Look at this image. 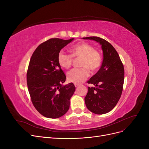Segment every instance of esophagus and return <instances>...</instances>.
I'll use <instances>...</instances> for the list:
<instances>
[{"instance_id": "34e87169", "label": "esophagus", "mask_w": 149, "mask_h": 149, "mask_svg": "<svg viewBox=\"0 0 149 149\" xmlns=\"http://www.w3.org/2000/svg\"><path fill=\"white\" fill-rule=\"evenodd\" d=\"M74 86H75L76 88H77V87L79 86V84H74Z\"/></svg>"}]
</instances>
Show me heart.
Listing matches in <instances>:
<instances>
[{
    "mask_svg": "<svg viewBox=\"0 0 149 149\" xmlns=\"http://www.w3.org/2000/svg\"><path fill=\"white\" fill-rule=\"evenodd\" d=\"M71 55L64 51H60L58 55V62L61 67L68 69L73 62V56L81 57V68H74L68 72L67 79L74 84H81L87 79L89 70L95 71L100 67L102 56L100 53L94 49L91 45L80 43L71 48Z\"/></svg>",
    "mask_w": 149,
    "mask_h": 149,
    "instance_id": "heart-1",
    "label": "heart"
}]
</instances>
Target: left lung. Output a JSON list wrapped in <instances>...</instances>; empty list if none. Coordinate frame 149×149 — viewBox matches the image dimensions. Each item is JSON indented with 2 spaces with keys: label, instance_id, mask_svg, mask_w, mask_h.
Listing matches in <instances>:
<instances>
[{
  "label": "left lung",
  "instance_id": "1",
  "mask_svg": "<svg viewBox=\"0 0 149 149\" xmlns=\"http://www.w3.org/2000/svg\"><path fill=\"white\" fill-rule=\"evenodd\" d=\"M83 38L100 43L103 53L100 69L88 81L95 87H88L84 97L86 106L94 114H106L116 106L121 96L124 79V66L118 52L106 40L97 37Z\"/></svg>",
  "mask_w": 149,
  "mask_h": 149
}]
</instances>
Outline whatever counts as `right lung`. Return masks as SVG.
I'll return each mask as SVG.
<instances>
[{"instance_id":"right-lung-1","label":"right lung","mask_w":149,"mask_h":149,"mask_svg":"<svg viewBox=\"0 0 149 149\" xmlns=\"http://www.w3.org/2000/svg\"><path fill=\"white\" fill-rule=\"evenodd\" d=\"M73 40L49 39L36 48L30 60L26 81L31 102L46 118H60L70 108L76 88L73 83L62 86L66 76L58 62V55Z\"/></svg>"}]
</instances>
